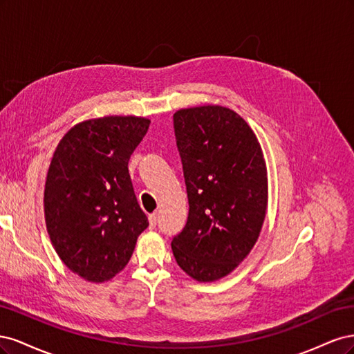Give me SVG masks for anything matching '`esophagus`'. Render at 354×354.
<instances>
[{
  "mask_svg": "<svg viewBox=\"0 0 354 354\" xmlns=\"http://www.w3.org/2000/svg\"><path fill=\"white\" fill-rule=\"evenodd\" d=\"M149 223H151V226H156V223H158V212L149 214Z\"/></svg>",
  "mask_w": 354,
  "mask_h": 354,
  "instance_id": "esophagus-1",
  "label": "esophagus"
}]
</instances>
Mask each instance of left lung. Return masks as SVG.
I'll list each match as a JSON object with an SVG mask.
<instances>
[{"mask_svg": "<svg viewBox=\"0 0 354 354\" xmlns=\"http://www.w3.org/2000/svg\"><path fill=\"white\" fill-rule=\"evenodd\" d=\"M173 121L189 217L171 248L189 276L212 282L236 269L260 236L266 162L251 127L227 108L180 109Z\"/></svg>", "mask_w": 354, "mask_h": 354, "instance_id": "left-lung-1", "label": "left lung"}]
</instances>
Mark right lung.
Listing matches in <instances>:
<instances>
[{
    "mask_svg": "<svg viewBox=\"0 0 354 354\" xmlns=\"http://www.w3.org/2000/svg\"><path fill=\"white\" fill-rule=\"evenodd\" d=\"M149 124L138 116L84 121L53 155L44 190L47 232L60 260L85 281L120 273L149 226L128 173Z\"/></svg>",
    "mask_w": 354,
    "mask_h": 354,
    "instance_id": "1",
    "label": "right lung"
}]
</instances>
